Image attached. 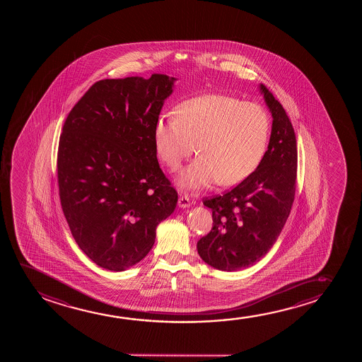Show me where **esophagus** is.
<instances>
[{
  "label": "esophagus",
  "mask_w": 362,
  "mask_h": 362,
  "mask_svg": "<svg viewBox=\"0 0 362 362\" xmlns=\"http://www.w3.org/2000/svg\"><path fill=\"white\" fill-rule=\"evenodd\" d=\"M178 205L179 208H189V206H190V200H189L188 197H183V195H182V197H179Z\"/></svg>",
  "instance_id": "esophagus-1"
}]
</instances>
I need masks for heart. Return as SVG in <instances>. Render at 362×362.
<instances>
[{"label": "heart", "mask_w": 362, "mask_h": 362, "mask_svg": "<svg viewBox=\"0 0 362 362\" xmlns=\"http://www.w3.org/2000/svg\"><path fill=\"white\" fill-rule=\"evenodd\" d=\"M175 114L156 122L154 144L172 172L198 149L200 156L179 175L180 188L200 190L218 180L235 185L261 163L269 137V117L262 106L209 94L184 101Z\"/></svg>", "instance_id": "b5f03b06"}]
</instances>
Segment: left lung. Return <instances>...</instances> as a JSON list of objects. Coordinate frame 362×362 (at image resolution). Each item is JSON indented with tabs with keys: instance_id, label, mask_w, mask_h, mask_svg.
<instances>
[{
	"instance_id": "left-lung-1",
	"label": "left lung",
	"mask_w": 362,
	"mask_h": 362,
	"mask_svg": "<svg viewBox=\"0 0 362 362\" xmlns=\"http://www.w3.org/2000/svg\"><path fill=\"white\" fill-rule=\"evenodd\" d=\"M272 114V132L261 163L223 195L204 199L213 228L198 241L205 263L220 271L253 266L277 241L292 209L297 183V139L292 122L272 93L259 85Z\"/></svg>"
}]
</instances>
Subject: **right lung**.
<instances>
[{
    "label": "right lung",
    "mask_w": 362,
    "mask_h": 362,
    "mask_svg": "<svg viewBox=\"0 0 362 362\" xmlns=\"http://www.w3.org/2000/svg\"><path fill=\"white\" fill-rule=\"evenodd\" d=\"M174 80H100L65 119L57 159L60 204L75 243L105 269L124 271L144 259L158 223L177 206L154 144Z\"/></svg>",
    "instance_id": "obj_1"
}]
</instances>
